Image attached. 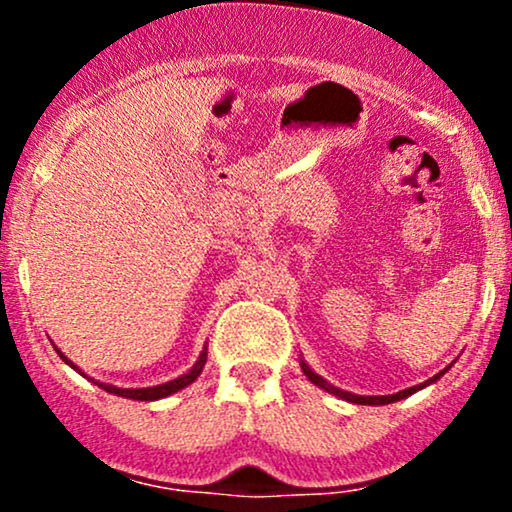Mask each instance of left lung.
<instances>
[{
    "label": "left lung",
    "instance_id": "8db88e82",
    "mask_svg": "<svg viewBox=\"0 0 512 512\" xmlns=\"http://www.w3.org/2000/svg\"><path fill=\"white\" fill-rule=\"evenodd\" d=\"M301 368H303L305 378H308L310 383L317 385V387H322V390H325V392H330V395H337V397L346 399V402H354V404H392V402H397V399H404V397L414 395V392H416V390H421V387H426V385L436 383V380L440 378V375L445 373V370H443V373L433 375V378H431V380H426V383H421V385H414V387H409V390H402V392H397V395H385V397H363V395H351V392H344V390H339V387L330 385V383H327L325 378H320V375H317L315 370L310 368L308 363H305V361H301Z\"/></svg>",
    "mask_w": 512,
    "mask_h": 512
}]
</instances>
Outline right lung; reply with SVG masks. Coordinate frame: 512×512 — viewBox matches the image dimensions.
I'll return each mask as SVG.
<instances>
[{"label": "right lung", "mask_w": 512, "mask_h": 512, "mask_svg": "<svg viewBox=\"0 0 512 512\" xmlns=\"http://www.w3.org/2000/svg\"><path fill=\"white\" fill-rule=\"evenodd\" d=\"M57 354L62 356V361L67 363V366H72L74 370H79V368L74 366L72 361H69L67 356L62 354L60 349H57ZM204 363H207V346H204V351H202V354H199V358H197L195 366H192L190 370H187L185 375H180V378L170 380V383L154 385V387H137V390H132V387H115V385H105V383H98V380H96V385H98V387H103L105 392H110V395H117V397L139 399V402H156V399H163V397L173 395V392L182 390V387H187L190 383H195V380L199 378V373H202ZM79 373H81V370H79ZM81 375H84V373H81Z\"/></svg>", "instance_id": "add662e5"}]
</instances>
